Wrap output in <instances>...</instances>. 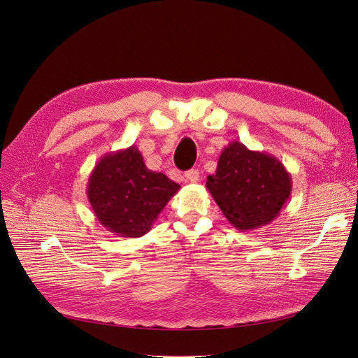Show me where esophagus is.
Returning a JSON list of instances; mask_svg holds the SVG:
<instances>
[{"label":"esophagus","mask_w":358,"mask_h":358,"mask_svg":"<svg viewBox=\"0 0 358 358\" xmlns=\"http://www.w3.org/2000/svg\"><path fill=\"white\" fill-rule=\"evenodd\" d=\"M184 177H186V180L189 182H196L201 178V172H199V169H190L186 172V174H184Z\"/></svg>","instance_id":"1"}]
</instances>
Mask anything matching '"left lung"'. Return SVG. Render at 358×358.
<instances>
[{
    "instance_id": "8db88e82",
    "label": "left lung",
    "mask_w": 358,
    "mask_h": 358,
    "mask_svg": "<svg viewBox=\"0 0 358 358\" xmlns=\"http://www.w3.org/2000/svg\"><path fill=\"white\" fill-rule=\"evenodd\" d=\"M206 189L231 226L252 230L280 214L292 178L275 156L231 141L220 155L215 174L208 176Z\"/></svg>"
}]
</instances>
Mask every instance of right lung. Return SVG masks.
I'll use <instances>...</instances> for the list:
<instances>
[{
    "mask_svg": "<svg viewBox=\"0 0 358 358\" xmlns=\"http://www.w3.org/2000/svg\"><path fill=\"white\" fill-rule=\"evenodd\" d=\"M180 190L162 172L150 171L136 145L106 153L91 171L87 196L99 222L121 237H141Z\"/></svg>",
    "mask_w": 358,
    "mask_h": 358,
    "instance_id": "1",
    "label": "right lung"
}]
</instances>
